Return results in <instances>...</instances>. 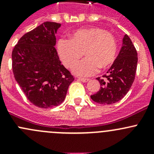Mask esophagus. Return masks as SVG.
Masks as SVG:
<instances>
[{
  "mask_svg": "<svg viewBox=\"0 0 154 154\" xmlns=\"http://www.w3.org/2000/svg\"><path fill=\"white\" fill-rule=\"evenodd\" d=\"M78 80H80V81H81V82H83V83H86V82H88V80H89V79L82 78V77H79Z\"/></svg>",
  "mask_w": 154,
  "mask_h": 154,
  "instance_id": "34e87169",
  "label": "esophagus"
}]
</instances>
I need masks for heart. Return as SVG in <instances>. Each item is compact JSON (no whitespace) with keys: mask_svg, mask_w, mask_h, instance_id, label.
Returning <instances> with one entry per match:
<instances>
[{"mask_svg":"<svg viewBox=\"0 0 154 154\" xmlns=\"http://www.w3.org/2000/svg\"><path fill=\"white\" fill-rule=\"evenodd\" d=\"M59 56L65 66L71 68L81 59L72 71L81 77L95 74L99 68L106 69L112 65L118 51L116 38L110 32L99 27L83 28L70 35L69 40L60 39L57 45Z\"/></svg>","mask_w":154,"mask_h":154,"instance_id":"heart-1","label":"heart"}]
</instances>
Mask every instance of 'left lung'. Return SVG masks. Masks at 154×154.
Masks as SVG:
<instances>
[{
  "label": "left lung",
  "mask_w": 154,
  "mask_h": 154,
  "mask_svg": "<svg viewBox=\"0 0 154 154\" xmlns=\"http://www.w3.org/2000/svg\"><path fill=\"white\" fill-rule=\"evenodd\" d=\"M137 52L130 37L126 34L117 58L103 79L100 82V88L91 98L100 104H112L122 100L133 85L137 68Z\"/></svg>",
  "instance_id": "obj_1"
}]
</instances>
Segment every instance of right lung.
<instances>
[{
    "label": "right lung",
    "instance_id": "right-lung-1",
    "mask_svg": "<svg viewBox=\"0 0 154 154\" xmlns=\"http://www.w3.org/2000/svg\"><path fill=\"white\" fill-rule=\"evenodd\" d=\"M61 24L46 21L24 34L12 54L15 80L27 99L39 108H52L64 101L74 78L62 65L56 34Z\"/></svg>",
    "mask_w": 154,
    "mask_h": 154
}]
</instances>
